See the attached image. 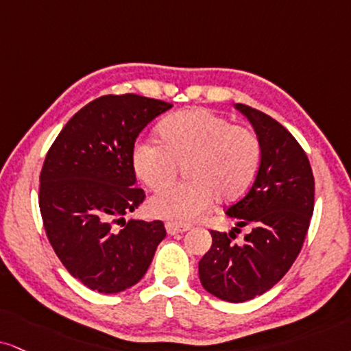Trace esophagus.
Masks as SVG:
<instances>
[{"mask_svg": "<svg viewBox=\"0 0 351 351\" xmlns=\"http://www.w3.org/2000/svg\"><path fill=\"white\" fill-rule=\"evenodd\" d=\"M190 226L187 224H177V223H166V231L167 234L174 236V234H179V232H185L189 231Z\"/></svg>", "mask_w": 351, "mask_h": 351, "instance_id": "esophagus-1", "label": "esophagus"}]
</instances>
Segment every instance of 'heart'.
Listing matches in <instances>:
<instances>
[{
  "label": "heart",
  "instance_id": "1",
  "mask_svg": "<svg viewBox=\"0 0 351 351\" xmlns=\"http://www.w3.org/2000/svg\"><path fill=\"white\" fill-rule=\"evenodd\" d=\"M162 141L140 140L132 153L136 176L162 189L189 164L187 184L164 189L149 200V211L174 223H192L219 200L239 197L257 174L262 146L257 135L206 109L169 115L159 127Z\"/></svg>",
  "mask_w": 351,
  "mask_h": 351
}]
</instances>
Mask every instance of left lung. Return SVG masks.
<instances>
[{"label":"left lung","instance_id":"8db88e82","mask_svg":"<svg viewBox=\"0 0 351 351\" xmlns=\"http://www.w3.org/2000/svg\"><path fill=\"white\" fill-rule=\"evenodd\" d=\"M234 107L257 133L261 166L245 197L226 210L236 228L211 231L213 242L198 262V275L213 296L244 302L278 283L301 252L314 211V176L304 149L283 125L244 104ZM244 226L250 234L234 245Z\"/></svg>","mask_w":351,"mask_h":351}]
</instances>
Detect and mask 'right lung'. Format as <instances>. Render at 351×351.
I'll use <instances>...</instances> for the list:
<instances>
[{"mask_svg":"<svg viewBox=\"0 0 351 351\" xmlns=\"http://www.w3.org/2000/svg\"><path fill=\"white\" fill-rule=\"evenodd\" d=\"M172 104L138 96H102L64 125L43 161L38 206L47 237L84 287L112 295L145 276L166 237L162 221L130 219L145 200L135 187L133 146ZM122 221L120 232L111 226Z\"/></svg>","mask_w":351,"mask_h":351,"instance_id":"obj_1","label":"right lung"}]
</instances>
